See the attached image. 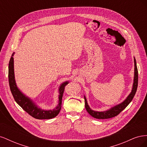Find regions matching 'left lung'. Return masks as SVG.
I'll list each match as a JSON object with an SVG mask.
<instances>
[{
	"instance_id": "obj_1",
	"label": "left lung",
	"mask_w": 147,
	"mask_h": 147,
	"mask_svg": "<svg viewBox=\"0 0 147 147\" xmlns=\"http://www.w3.org/2000/svg\"><path fill=\"white\" fill-rule=\"evenodd\" d=\"M134 82L132 84V88L131 92L127 96L126 99L123 101L121 103H120L117 105H115L112 107V108L110 109L103 111V112H97V111H94L92 110L90 106L88 105V102L86 100V97L84 96V102H85V108L88 113L90 114L91 116L94 117L97 119H108L113 118L114 117H116L117 115L125 109L126 107L129 104L130 102L134 98V97L136 94V92L137 91V86H138V70L137 67V64L135 57H134Z\"/></svg>"
}]
</instances>
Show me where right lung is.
I'll list each match as a JSON object with an SVG mask.
<instances>
[{
    "instance_id": "right-lung-1",
    "label": "right lung",
    "mask_w": 147,
    "mask_h": 147,
    "mask_svg": "<svg viewBox=\"0 0 147 147\" xmlns=\"http://www.w3.org/2000/svg\"><path fill=\"white\" fill-rule=\"evenodd\" d=\"M14 55L15 52L13 53L8 64V81H9L11 92L16 102L30 116L36 119H45L56 117L59 114L61 109L62 98H63L65 86L69 83V82L66 81L60 85L59 88L58 105L55 109L53 110H43L40 108L32 99L22 92L16 85L15 78L14 59L13 57Z\"/></svg>"
}]
</instances>
